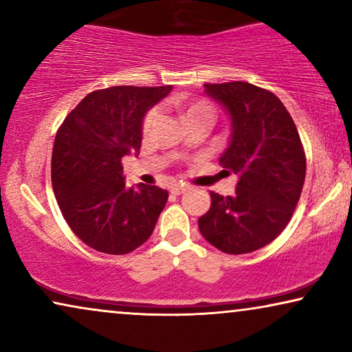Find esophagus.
I'll return each mask as SVG.
<instances>
[{
  "instance_id": "esophagus-1",
  "label": "esophagus",
  "mask_w": 352,
  "mask_h": 352,
  "mask_svg": "<svg viewBox=\"0 0 352 352\" xmlns=\"http://www.w3.org/2000/svg\"><path fill=\"white\" fill-rule=\"evenodd\" d=\"M184 190H186V187H184V186H179V184L171 186V189H170V192H171L173 195H181V194H184Z\"/></svg>"
}]
</instances>
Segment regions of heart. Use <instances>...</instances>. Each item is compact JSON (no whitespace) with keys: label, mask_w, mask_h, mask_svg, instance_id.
Instances as JSON below:
<instances>
[{"label":"heart","mask_w":352,"mask_h":352,"mask_svg":"<svg viewBox=\"0 0 352 352\" xmlns=\"http://www.w3.org/2000/svg\"><path fill=\"white\" fill-rule=\"evenodd\" d=\"M181 110H182V115H184L186 120L195 117V115H201V113H206V115H210V117H213V107H211L208 102H205V100H195V102L186 104V105H182ZM157 117H158L157 109L148 110L147 115L142 120V131L144 133L151 131V128L153 126V123H155Z\"/></svg>","instance_id":"b5f03b06"}]
</instances>
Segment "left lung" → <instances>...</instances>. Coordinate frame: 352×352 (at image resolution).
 Wrapping results in <instances>:
<instances>
[{
	"mask_svg": "<svg viewBox=\"0 0 352 352\" xmlns=\"http://www.w3.org/2000/svg\"><path fill=\"white\" fill-rule=\"evenodd\" d=\"M204 86L230 118L219 162L239 182L234 195L211 192L210 210L199 218L200 234L224 253H252L290 221L305 184V151L290 113L271 91L245 81Z\"/></svg>",
	"mask_w": 352,
	"mask_h": 352,
	"instance_id": "1",
	"label": "left lung"
}]
</instances>
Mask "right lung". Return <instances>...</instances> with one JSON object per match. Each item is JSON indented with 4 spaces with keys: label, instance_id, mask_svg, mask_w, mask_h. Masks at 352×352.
Returning <instances> with one entry per match:
<instances>
[{
    "label": "right lung",
    "instance_id": "obj_1",
    "mask_svg": "<svg viewBox=\"0 0 352 352\" xmlns=\"http://www.w3.org/2000/svg\"><path fill=\"white\" fill-rule=\"evenodd\" d=\"M173 86H113L89 93L56 134L52 189L67 224L88 247L126 254L146 242L165 208L158 186L126 187L122 158L138 153L147 110Z\"/></svg>",
    "mask_w": 352,
    "mask_h": 352
}]
</instances>
